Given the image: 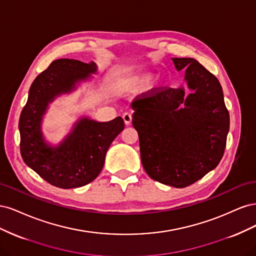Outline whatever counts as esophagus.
<instances>
[{
	"instance_id": "esophagus-1",
	"label": "esophagus",
	"mask_w": 256,
	"mask_h": 256,
	"mask_svg": "<svg viewBox=\"0 0 256 256\" xmlns=\"http://www.w3.org/2000/svg\"><path fill=\"white\" fill-rule=\"evenodd\" d=\"M122 118H124V122H125L126 125L129 126L130 124H131V122H132V115H131V114L128 113V112H126V113H124Z\"/></svg>"
}]
</instances>
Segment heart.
Wrapping results in <instances>:
<instances>
[{
  "instance_id": "1",
  "label": "heart",
  "mask_w": 256,
  "mask_h": 256,
  "mask_svg": "<svg viewBox=\"0 0 256 256\" xmlns=\"http://www.w3.org/2000/svg\"><path fill=\"white\" fill-rule=\"evenodd\" d=\"M164 84V78L160 74H154L152 76L148 74H141L122 81L120 88L126 92H134L144 86L146 92L152 94V92H158Z\"/></svg>"
}]
</instances>
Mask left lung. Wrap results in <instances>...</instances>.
I'll return each instance as SVG.
<instances>
[{"instance_id":"1","label":"left lung","mask_w":256,"mask_h":256,"mask_svg":"<svg viewBox=\"0 0 256 256\" xmlns=\"http://www.w3.org/2000/svg\"><path fill=\"white\" fill-rule=\"evenodd\" d=\"M192 90L160 88L131 104L141 160L154 180L184 188L219 164L226 145L230 114L221 84L191 58H172Z\"/></svg>"}]
</instances>
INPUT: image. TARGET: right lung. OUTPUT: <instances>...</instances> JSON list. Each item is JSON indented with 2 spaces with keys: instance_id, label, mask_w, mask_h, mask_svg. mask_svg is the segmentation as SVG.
I'll return each mask as SVG.
<instances>
[{
  "instance_id": "add662e5",
  "label": "right lung",
  "mask_w": 256,
  "mask_h": 256,
  "mask_svg": "<svg viewBox=\"0 0 256 256\" xmlns=\"http://www.w3.org/2000/svg\"><path fill=\"white\" fill-rule=\"evenodd\" d=\"M97 65L60 58L36 76L28 90L19 120L20 152L26 164L46 182L62 189L82 187L102 172L111 143L125 128L120 116L110 122H96L83 116L58 145L44 138L42 124L49 104L70 94L82 82L92 78Z\"/></svg>"
}]
</instances>
